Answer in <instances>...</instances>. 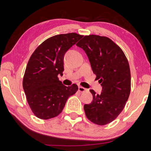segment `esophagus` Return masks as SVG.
Segmentation results:
<instances>
[{
	"instance_id": "esophagus-1",
	"label": "esophagus",
	"mask_w": 151,
	"mask_h": 151,
	"mask_svg": "<svg viewBox=\"0 0 151 151\" xmlns=\"http://www.w3.org/2000/svg\"><path fill=\"white\" fill-rule=\"evenodd\" d=\"M78 91L79 92H81V93H84V92L87 91V89L82 87V86H78Z\"/></svg>"
}]
</instances>
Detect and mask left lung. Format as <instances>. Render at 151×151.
Returning <instances> with one entry per match:
<instances>
[{"label":"left lung","mask_w":151,"mask_h":151,"mask_svg":"<svg viewBox=\"0 0 151 151\" xmlns=\"http://www.w3.org/2000/svg\"><path fill=\"white\" fill-rule=\"evenodd\" d=\"M76 45L85 50L101 94L90 90L92 103L85 104L86 116L91 122L104 125L114 121L123 110L131 92L129 62L121 48L106 37L85 36Z\"/></svg>","instance_id":"left-lung-1"}]
</instances>
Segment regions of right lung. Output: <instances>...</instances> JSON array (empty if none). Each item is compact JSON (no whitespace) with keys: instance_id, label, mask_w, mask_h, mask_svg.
Returning <instances> with one entry per match:
<instances>
[{"instance_id":"right-lung-1","label":"right lung","mask_w":151,"mask_h":151,"mask_svg":"<svg viewBox=\"0 0 151 151\" xmlns=\"http://www.w3.org/2000/svg\"><path fill=\"white\" fill-rule=\"evenodd\" d=\"M83 37L75 32L55 35L39 45L30 57L22 86L28 103L38 118L58 116L68 97L78 91L75 84L64 85L58 76L63 75L66 51Z\"/></svg>"}]
</instances>
